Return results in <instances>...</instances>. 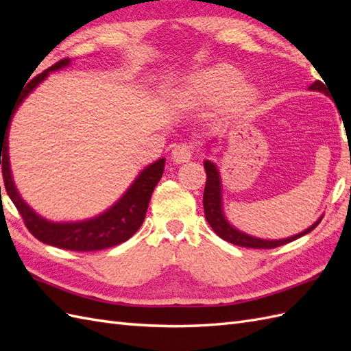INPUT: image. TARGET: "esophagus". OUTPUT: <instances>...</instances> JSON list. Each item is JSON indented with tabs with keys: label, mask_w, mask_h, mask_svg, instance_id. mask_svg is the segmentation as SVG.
Segmentation results:
<instances>
[{
	"label": "esophagus",
	"mask_w": 351,
	"mask_h": 351,
	"mask_svg": "<svg viewBox=\"0 0 351 351\" xmlns=\"http://www.w3.org/2000/svg\"><path fill=\"white\" fill-rule=\"evenodd\" d=\"M192 156H193V146L189 145V143L177 145L171 152V158L174 159V162H177V164L189 162L190 159H192Z\"/></svg>",
	"instance_id": "34e87169"
}]
</instances>
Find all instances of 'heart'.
Returning a JSON list of instances; mask_svg holds the SVG:
<instances>
[{
	"mask_svg": "<svg viewBox=\"0 0 351 351\" xmlns=\"http://www.w3.org/2000/svg\"><path fill=\"white\" fill-rule=\"evenodd\" d=\"M259 97L254 83L244 80L243 73L230 64H215L195 71L180 83L174 98L180 107H212L222 102L228 110H240Z\"/></svg>",
	"mask_w": 351,
	"mask_h": 351,
	"instance_id": "heart-1",
	"label": "heart"
}]
</instances>
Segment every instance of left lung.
<instances>
[{
	"mask_svg": "<svg viewBox=\"0 0 351 351\" xmlns=\"http://www.w3.org/2000/svg\"><path fill=\"white\" fill-rule=\"evenodd\" d=\"M309 90H316L326 95L325 84L319 80L313 82L309 86ZM210 143L212 141H208L205 146L208 154H210ZM204 165H205V171L208 177L206 184H205V192H204L205 217H206L208 224L217 232V236H219L222 240H226L228 243L237 244V246H243V247H252V249H274V247L282 246V244L294 241L297 239H300L302 236L307 234V232H311L313 228L317 227V224H319L324 218V214H322L309 228H306L304 231L299 232V234H294L287 239L268 240V239H259V237L250 236L247 232H244L232 226L226 217L224 197H222V182H221V173L218 169V165L215 162H212L210 159H205Z\"/></svg>",
	"mask_w": 351,
	"mask_h": 351,
	"instance_id": "1",
	"label": "left lung"
}]
</instances>
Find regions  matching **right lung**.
<instances>
[{
    "label": "right lung",
    "instance_id": "1",
    "mask_svg": "<svg viewBox=\"0 0 351 351\" xmlns=\"http://www.w3.org/2000/svg\"><path fill=\"white\" fill-rule=\"evenodd\" d=\"M71 64V60L66 58L58 61L57 64L42 71L36 77L32 79L25 89L20 93L17 102L13 107V112L10 114L5 125H0V165L3 168L4 186L7 195L13 200V204L19 209L20 215L23 217L27 230L39 241L56 246L66 250L76 252H92L102 250L107 247L117 246V244L129 240L134 232L141 228L145 219L147 206L155 186L164 173L165 158H159L155 162L146 165L142 171L137 174L133 183L127 187L121 197L105 209L101 214L92 218L80 221H51L39 215L38 212L30 208L22 195L16 187L12 165H10L8 155V132L14 112L19 110L22 102L34 92L39 84L44 82L49 73L66 69ZM1 189V186H0Z\"/></svg>",
    "mask_w": 351,
    "mask_h": 351
}]
</instances>
